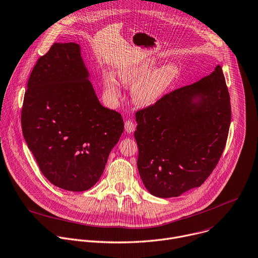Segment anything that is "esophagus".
I'll use <instances>...</instances> for the list:
<instances>
[{"mask_svg":"<svg viewBox=\"0 0 258 258\" xmlns=\"http://www.w3.org/2000/svg\"><path fill=\"white\" fill-rule=\"evenodd\" d=\"M124 128H125V132L127 134H131V133L135 132L136 125H135V123L132 120H126L125 123H124Z\"/></svg>","mask_w":258,"mask_h":258,"instance_id":"esophagus-1","label":"esophagus"}]
</instances>
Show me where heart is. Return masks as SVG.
Listing matches in <instances>:
<instances>
[{
	"label": "heart",
	"instance_id": "obj_1",
	"mask_svg": "<svg viewBox=\"0 0 258 258\" xmlns=\"http://www.w3.org/2000/svg\"><path fill=\"white\" fill-rule=\"evenodd\" d=\"M157 59L146 58L138 63L121 67L118 72L120 83L132 87L133 102L141 108L156 105L169 91L180 74V68L172 61L157 67ZM102 83L108 99L115 103L121 94L120 84L110 72H104Z\"/></svg>",
	"mask_w": 258,
	"mask_h": 258
}]
</instances>
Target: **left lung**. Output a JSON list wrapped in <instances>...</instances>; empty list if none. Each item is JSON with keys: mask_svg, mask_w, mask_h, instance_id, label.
<instances>
[{"mask_svg": "<svg viewBox=\"0 0 258 258\" xmlns=\"http://www.w3.org/2000/svg\"><path fill=\"white\" fill-rule=\"evenodd\" d=\"M136 120L138 170L147 190L168 199L201 186L222 156L231 123L222 68L138 111Z\"/></svg>", "mask_w": 258, "mask_h": 258, "instance_id": "left-lung-1", "label": "left lung"}]
</instances>
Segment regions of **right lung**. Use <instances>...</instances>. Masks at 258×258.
Wrapping results in <instances>:
<instances>
[{
	"instance_id": "1",
	"label": "right lung",
	"mask_w": 258,
	"mask_h": 258,
	"mask_svg": "<svg viewBox=\"0 0 258 258\" xmlns=\"http://www.w3.org/2000/svg\"><path fill=\"white\" fill-rule=\"evenodd\" d=\"M75 42L54 43L34 66L21 125L42 174L53 185L85 191L100 179L123 132L121 115L99 102Z\"/></svg>"
}]
</instances>
